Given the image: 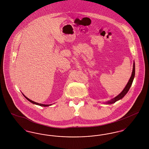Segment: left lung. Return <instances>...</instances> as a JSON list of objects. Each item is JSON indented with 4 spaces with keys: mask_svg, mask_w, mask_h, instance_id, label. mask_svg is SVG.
Returning a JSON list of instances; mask_svg holds the SVG:
<instances>
[{
    "mask_svg": "<svg viewBox=\"0 0 149 149\" xmlns=\"http://www.w3.org/2000/svg\"><path fill=\"white\" fill-rule=\"evenodd\" d=\"M135 63H134V66H133V70H132V72L131 77V78L130 79V80H129V81H128L127 85L125 86V88H124V89L122 91V92L120 93L119 95H118L117 97H116L115 98H114L113 99H111V100L108 101L106 103H107V104H112V103H115L116 102H117V100L122 99V98L127 94V93L128 92V91H129V89H130L131 86L132 84L134 79V77H135Z\"/></svg>",
    "mask_w": 149,
    "mask_h": 149,
    "instance_id": "1",
    "label": "left lung"
}]
</instances>
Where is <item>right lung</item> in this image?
Here are the masks:
<instances>
[{"mask_svg": "<svg viewBox=\"0 0 149 149\" xmlns=\"http://www.w3.org/2000/svg\"><path fill=\"white\" fill-rule=\"evenodd\" d=\"M24 97H25V98H26V99H27L30 102H31L32 103H33V104H36V105H38V106H43V107H47L49 106H51V104H41V103H36L35 102H33V101H32V100H31V99H29L27 97H26L24 95H23Z\"/></svg>", "mask_w": 149, "mask_h": 149, "instance_id": "obj_1", "label": "right lung"}]
</instances>
